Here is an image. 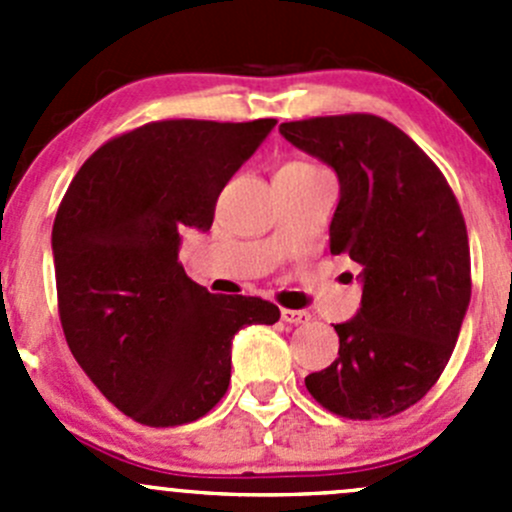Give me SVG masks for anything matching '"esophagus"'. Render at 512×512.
<instances>
[{"label":"esophagus","instance_id":"obj_1","mask_svg":"<svg viewBox=\"0 0 512 512\" xmlns=\"http://www.w3.org/2000/svg\"><path fill=\"white\" fill-rule=\"evenodd\" d=\"M282 322L287 324H304L309 322V314L302 312V309H282Z\"/></svg>","mask_w":512,"mask_h":512}]
</instances>
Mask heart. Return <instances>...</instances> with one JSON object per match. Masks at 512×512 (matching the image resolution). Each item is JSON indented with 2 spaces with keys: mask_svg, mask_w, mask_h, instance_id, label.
I'll list each match as a JSON object with an SVG mask.
<instances>
[{
  "mask_svg": "<svg viewBox=\"0 0 512 512\" xmlns=\"http://www.w3.org/2000/svg\"><path fill=\"white\" fill-rule=\"evenodd\" d=\"M309 168H314V165L304 163V160H292V163H285V165H282L280 170H309Z\"/></svg>",
  "mask_w": 512,
  "mask_h": 512,
  "instance_id": "heart-1",
  "label": "heart"
}]
</instances>
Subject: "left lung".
<instances>
[{
    "mask_svg": "<svg viewBox=\"0 0 512 512\" xmlns=\"http://www.w3.org/2000/svg\"><path fill=\"white\" fill-rule=\"evenodd\" d=\"M280 133L339 175L332 255L361 267V309L337 324L339 356L304 379L352 421L411 409L446 369L471 302L466 220L438 165L374 113L282 123Z\"/></svg>",
    "mask_w": 512,
    "mask_h": 512,
    "instance_id": "left-lung-1",
    "label": "left lung"
}]
</instances>
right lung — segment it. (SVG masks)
<instances>
[{
  "mask_svg": "<svg viewBox=\"0 0 512 512\" xmlns=\"http://www.w3.org/2000/svg\"><path fill=\"white\" fill-rule=\"evenodd\" d=\"M275 123H146L103 143L61 200L51 250L64 337L98 391L143 426L208 414L230 384L232 337L280 319L267 299L210 294L178 262L180 232L210 230L227 180Z\"/></svg>",
  "mask_w": 512,
  "mask_h": 512,
  "instance_id": "add662e5",
  "label": "right lung"
}]
</instances>
